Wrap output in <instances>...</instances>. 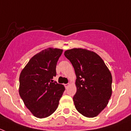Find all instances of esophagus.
I'll return each instance as SVG.
<instances>
[{
	"label": "esophagus",
	"mask_w": 131,
	"mask_h": 131,
	"mask_svg": "<svg viewBox=\"0 0 131 131\" xmlns=\"http://www.w3.org/2000/svg\"><path fill=\"white\" fill-rule=\"evenodd\" d=\"M64 87H65L66 88H67L68 85H69V84H64Z\"/></svg>",
	"instance_id": "1"
}]
</instances>
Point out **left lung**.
Wrapping results in <instances>:
<instances>
[{"label":"left lung","instance_id":"left-lung-1","mask_svg":"<svg viewBox=\"0 0 131 131\" xmlns=\"http://www.w3.org/2000/svg\"><path fill=\"white\" fill-rule=\"evenodd\" d=\"M64 54L73 65L77 76V92L73 97L77 110L88 118L96 117L107 106L112 96L111 72L93 51L74 48Z\"/></svg>","mask_w":131,"mask_h":131}]
</instances>
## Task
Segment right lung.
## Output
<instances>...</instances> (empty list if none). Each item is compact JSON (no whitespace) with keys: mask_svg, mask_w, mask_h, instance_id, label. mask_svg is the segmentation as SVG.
I'll use <instances>...</instances> for the list:
<instances>
[{"mask_svg":"<svg viewBox=\"0 0 131 131\" xmlns=\"http://www.w3.org/2000/svg\"><path fill=\"white\" fill-rule=\"evenodd\" d=\"M63 50L48 48L33 56L19 76V96L35 117L46 118L57 109L65 90L64 85L53 82L57 62Z\"/></svg>","mask_w":131,"mask_h":131,"instance_id":"add662e5","label":"right lung"}]
</instances>
